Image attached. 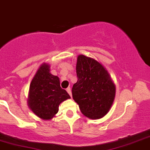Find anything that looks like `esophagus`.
I'll use <instances>...</instances> for the list:
<instances>
[{
  "label": "esophagus",
  "mask_w": 150,
  "mask_h": 150,
  "mask_svg": "<svg viewBox=\"0 0 150 150\" xmlns=\"http://www.w3.org/2000/svg\"><path fill=\"white\" fill-rule=\"evenodd\" d=\"M67 92H68L69 93V96H71V97H72V91H71V89L69 87H68L67 89Z\"/></svg>",
  "instance_id": "34e87169"
}]
</instances>
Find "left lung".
Instances as JSON below:
<instances>
[{"mask_svg":"<svg viewBox=\"0 0 150 150\" xmlns=\"http://www.w3.org/2000/svg\"><path fill=\"white\" fill-rule=\"evenodd\" d=\"M78 81L72 89V98L81 112L90 119L106 115L115 96V85L104 67L83 54L77 58Z\"/></svg>","mask_w":150,"mask_h":150,"instance_id":"1","label":"left lung"}]
</instances>
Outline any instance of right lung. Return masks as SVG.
Returning a JSON list of instances; mask_svg holds the SVG:
<instances>
[{
  "label": "right lung",
  "instance_id": "add662e5",
  "mask_svg": "<svg viewBox=\"0 0 150 150\" xmlns=\"http://www.w3.org/2000/svg\"><path fill=\"white\" fill-rule=\"evenodd\" d=\"M50 66L43 63L29 86L27 103L34 114L43 120H50L58 112L61 103L70 98L60 86L59 78L50 73Z\"/></svg>",
  "mask_w": 150,
  "mask_h": 150
}]
</instances>
